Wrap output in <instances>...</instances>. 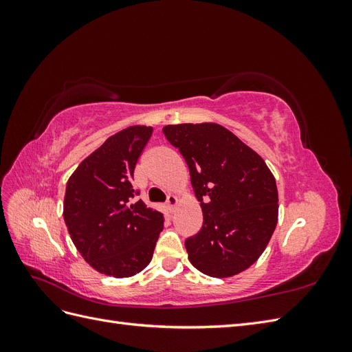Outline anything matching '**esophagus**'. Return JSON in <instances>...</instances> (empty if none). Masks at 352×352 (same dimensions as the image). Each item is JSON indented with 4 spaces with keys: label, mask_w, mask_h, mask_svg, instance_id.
Instances as JSON below:
<instances>
[{
    "label": "esophagus",
    "mask_w": 352,
    "mask_h": 352,
    "mask_svg": "<svg viewBox=\"0 0 352 352\" xmlns=\"http://www.w3.org/2000/svg\"><path fill=\"white\" fill-rule=\"evenodd\" d=\"M177 202H179L177 197H175V195H168V197H167L166 206H167V208H168L170 212H175V207L177 206Z\"/></svg>",
    "instance_id": "esophagus-1"
}]
</instances>
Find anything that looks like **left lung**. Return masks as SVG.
Listing matches in <instances>:
<instances>
[{
    "instance_id": "left-lung-1",
    "label": "left lung",
    "mask_w": 352,
    "mask_h": 352,
    "mask_svg": "<svg viewBox=\"0 0 352 352\" xmlns=\"http://www.w3.org/2000/svg\"><path fill=\"white\" fill-rule=\"evenodd\" d=\"M163 133L185 158L204 216L201 230L185 241L189 261L212 278L248 269L278 223V188L269 167L220 124H168Z\"/></svg>"
}]
</instances>
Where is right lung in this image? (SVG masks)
I'll list each match as a JSON object with an SVG mask.
<instances>
[{
  "instance_id": "add662e5",
  "label": "right lung",
  "mask_w": 352,
  "mask_h": 352,
  "mask_svg": "<svg viewBox=\"0 0 352 352\" xmlns=\"http://www.w3.org/2000/svg\"><path fill=\"white\" fill-rule=\"evenodd\" d=\"M153 127L131 126L110 136L74 170L66 186V226L95 270L129 278L150 264L164 214L138 199L132 179Z\"/></svg>"
}]
</instances>
